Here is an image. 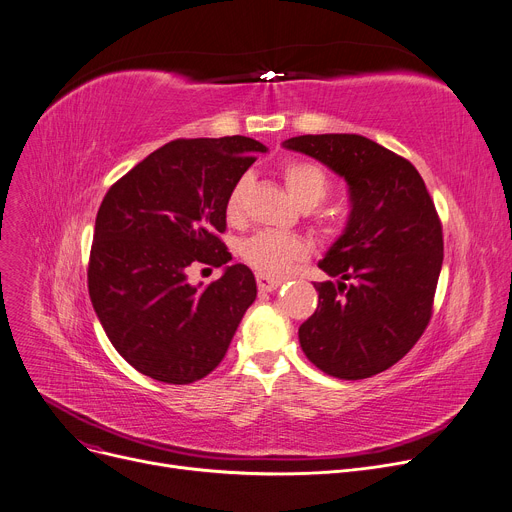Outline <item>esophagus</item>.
Wrapping results in <instances>:
<instances>
[{"mask_svg": "<svg viewBox=\"0 0 512 512\" xmlns=\"http://www.w3.org/2000/svg\"><path fill=\"white\" fill-rule=\"evenodd\" d=\"M282 286V280H275V277H269L265 273H257V288L261 292H273Z\"/></svg>", "mask_w": 512, "mask_h": 512, "instance_id": "esophagus-1", "label": "esophagus"}]
</instances>
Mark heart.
<instances>
[{
	"instance_id": "b5f03b06",
	"label": "heart",
	"mask_w": 512,
	"mask_h": 512,
	"mask_svg": "<svg viewBox=\"0 0 512 512\" xmlns=\"http://www.w3.org/2000/svg\"><path fill=\"white\" fill-rule=\"evenodd\" d=\"M286 188L298 206H318L329 194V177L324 169L314 161L294 159L284 167ZM251 177L243 175L232 185L226 198L228 220H239L245 208V196L249 190ZM310 247L304 239L284 232L261 230L241 245V257L259 273L284 275L298 261L306 259Z\"/></svg>"
}]
</instances>
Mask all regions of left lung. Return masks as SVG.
<instances>
[{"label":"left lung","instance_id":"obj_1","mask_svg":"<svg viewBox=\"0 0 512 512\" xmlns=\"http://www.w3.org/2000/svg\"><path fill=\"white\" fill-rule=\"evenodd\" d=\"M349 185L343 235L318 263L337 282L314 284L318 306L298 329L306 357L339 380H363L400 361L433 314L443 230L410 161L361 134H304L284 141Z\"/></svg>","mask_w":512,"mask_h":512}]
</instances>
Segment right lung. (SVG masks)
I'll list each match as a JSON object with an SVG mask.
<instances>
[{
  "label": "right lung",
  "instance_id": "1",
  "mask_svg": "<svg viewBox=\"0 0 512 512\" xmlns=\"http://www.w3.org/2000/svg\"><path fill=\"white\" fill-rule=\"evenodd\" d=\"M265 145L249 136L179 138L108 190L96 218L87 288L114 349L165 384L202 380L224 359L257 298L253 271L226 265V198ZM225 265L210 287L194 266Z\"/></svg>",
  "mask_w": 512,
  "mask_h": 512
}]
</instances>
